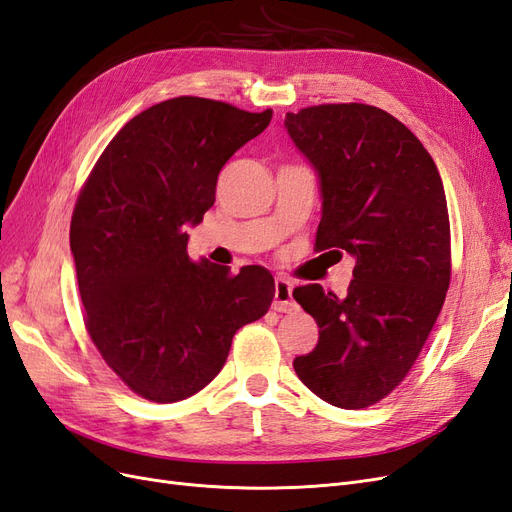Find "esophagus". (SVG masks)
<instances>
[{
  "mask_svg": "<svg viewBox=\"0 0 512 512\" xmlns=\"http://www.w3.org/2000/svg\"><path fill=\"white\" fill-rule=\"evenodd\" d=\"M292 282L286 277H275V294H273V309L277 312H294L297 303L292 299Z\"/></svg>",
  "mask_w": 512,
  "mask_h": 512,
  "instance_id": "34e87169",
  "label": "esophagus"
}]
</instances>
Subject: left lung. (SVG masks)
<instances>
[{
    "label": "left lung",
    "instance_id": "obj_1",
    "mask_svg": "<svg viewBox=\"0 0 512 512\" xmlns=\"http://www.w3.org/2000/svg\"><path fill=\"white\" fill-rule=\"evenodd\" d=\"M284 126L318 175V252L356 260L344 299L320 284L294 288L320 337L292 365L327 404L367 408L406 378L451 284L444 185L423 143L382 108L309 106Z\"/></svg>",
    "mask_w": 512,
    "mask_h": 512
}]
</instances>
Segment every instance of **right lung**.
Listing matches in <instances>:
<instances>
[{
    "instance_id": "right-lung-1",
    "label": "right lung",
    "mask_w": 512,
    "mask_h": 512,
    "mask_svg": "<svg viewBox=\"0 0 512 512\" xmlns=\"http://www.w3.org/2000/svg\"><path fill=\"white\" fill-rule=\"evenodd\" d=\"M273 111L181 96L132 117L76 200L70 250L85 327L134 393L158 404L198 393L220 374L232 337L269 312L273 275L188 256L232 153Z\"/></svg>"
}]
</instances>
